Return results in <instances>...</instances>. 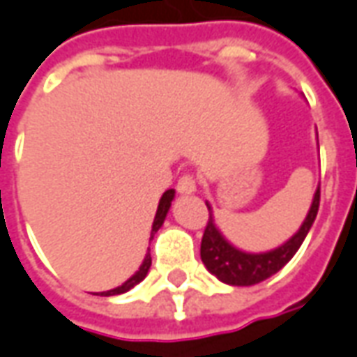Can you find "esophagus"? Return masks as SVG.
<instances>
[{"mask_svg": "<svg viewBox=\"0 0 357 357\" xmlns=\"http://www.w3.org/2000/svg\"><path fill=\"white\" fill-rule=\"evenodd\" d=\"M176 190L181 194H194L196 192V178L192 174H183L176 183Z\"/></svg>", "mask_w": 357, "mask_h": 357, "instance_id": "1", "label": "esophagus"}]
</instances>
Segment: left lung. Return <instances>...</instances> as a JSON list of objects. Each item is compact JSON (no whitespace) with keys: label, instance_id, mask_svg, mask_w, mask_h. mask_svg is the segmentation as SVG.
I'll list each match as a JSON object with an SVG mask.
<instances>
[{"label":"left lung","instance_id":"left-lung-1","mask_svg":"<svg viewBox=\"0 0 357 357\" xmlns=\"http://www.w3.org/2000/svg\"><path fill=\"white\" fill-rule=\"evenodd\" d=\"M319 198L321 188L317 186V190L313 194L312 207H310L300 231L296 232L292 238H288L282 246L275 248L271 252H264V254H248V252H242L238 248L232 246L229 240H225V236L213 223L211 206L206 204L209 209V221H207L206 231L202 236L199 255H202V261L207 267V271L215 275L221 282L232 284V287H252V284L269 279L271 275L280 271L294 257L298 248L302 246V242L307 236V232L317 217Z\"/></svg>","mask_w":357,"mask_h":357}]
</instances>
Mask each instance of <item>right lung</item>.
Returning a JSON list of instances; mask_svg holds the SVG:
<instances>
[{"instance_id":"obj_1","label":"right lung","mask_w":357,"mask_h":357,"mask_svg":"<svg viewBox=\"0 0 357 357\" xmlns=\"http://www.w3.org/2000/svg\"><path fill=\"white\" fill-rule=\"evenodd\" d=\"M173 198H174V190H167L165 194L161 196V199H159L158 213H155V219H153V225H151V238H153V234L161 229V225H163V221H165L167 211H169V207H171ZM150 265H151V255L150 252H148L146 257H144L142 265H140V269L134 273L130 279L126 280V282H123L121 287L113 288V290H107V292H102V296H115V294H123V292H128L130 288L136 287L138 282H142V280L146 279V275H148V271H150Z\"/></svg>"}]
</instances>
